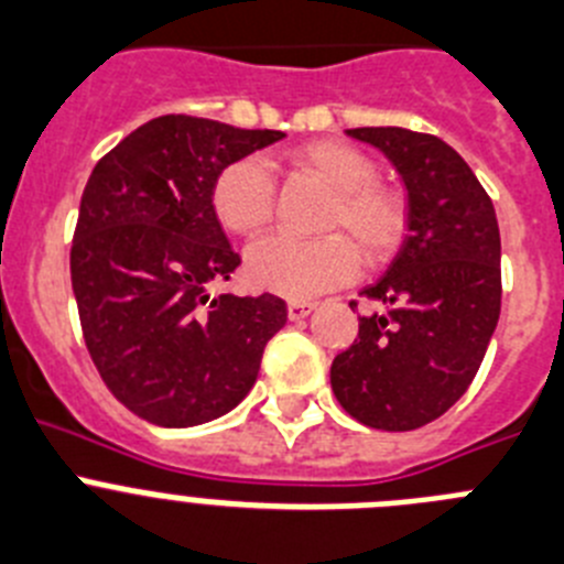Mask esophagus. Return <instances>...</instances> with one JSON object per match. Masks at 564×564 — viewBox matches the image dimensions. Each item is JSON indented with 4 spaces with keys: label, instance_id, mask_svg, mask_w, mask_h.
<instances>
[{
    "label": "esophagus",
    "instance_id": "34e87169",
    "mask_svg": "<svg viewBox=\"0 0 564 564\" xmlns=\"http://www.w3.org/2000/svg\"><path fill=\"white\" fill-rule=\"evenodd\" d=\"M312 312H314V303H308V301H289V306H286V314H289V319H292V323L308 317Z\"/></svg>",
    "mask_w": 564,
    "mask_h": 564
}]
</instances>
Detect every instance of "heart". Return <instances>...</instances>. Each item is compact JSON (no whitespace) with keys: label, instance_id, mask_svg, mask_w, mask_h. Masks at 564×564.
Listing matches in <instances>:
<instances>
[{"label":"heart","instance_id":"heart-1","mask_svg":"<svg viewBox=\"0 0 564 564\" xmlns=\"http://www.w3.org/2000/svg\"><path fill=\"white\" fill-rule=\"evenodd\" d=\"M286 160L297 174L312 176L334 194L323 230L351 237L368 261H382L399 247L404 236V202L395 191L379 185L377 165L368 154L337 140H317L294 149ZM210 202L225 230L247 238L267 230L275 210V180L267 160L241 156L225 165L213 182ZM347 239L267 238L247 252L245 275L252 289L306 301L357 275L358 246L354 248Z\"/></svg>","mask_w":564,"mask_h":564}]
</instances>
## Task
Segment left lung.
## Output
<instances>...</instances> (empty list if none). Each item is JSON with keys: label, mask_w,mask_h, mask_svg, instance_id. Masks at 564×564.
Instances as JSON below:
<instances>
[{"label": "left lung", "mask_w": 564, "mask_h": 564, "mask_svg": "<svg viewBox=\"0 0 564 564\" xmlns=\"http://www.w3.org/2000/svg\"><path fill=\"white\" fill-rule=\"evenodd\" d=\"M395 165L408 187V238L388 272L362 289L379 312L332 362V390L368 427L404 433L458 402L500 317L495 205L464 156L399 126L345 131ZM354 306V303H351Z\"/></svg>", "instance_id": "obj_1"}]
</instances>
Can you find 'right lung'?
<instances>
[{
    "instance_id": "right-lung-1",
    "label": "right lung",
    "mask_w": 564,
    "mask_h": 564,
    "mask_svg": "<svg viewBox=\"0 0 564 564\" xmlns=\"http://www.w3.org/2000/svg\"><path fill=\"white\" fill-rule=\"evenodd\" d=\"M281 137L165 115L123 137L86 182L69 252L86 348L115 399L156 427L230 413L286 323L275 294H210L241 263L213 213V182Z\"/></svg>"
}]
</instances>
